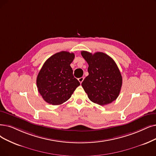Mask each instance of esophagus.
<instances>
[{"label":"esophagus","instance_id":"obj_1","mask_svg":"<svg viewBox=\"0 0 156 156\" xmlns=\"http://www.w3.org/2000/svg\"><path fill=\"white\" fill-rule=\"evenodd\" d=\"M83 80H84V77H80V78H79L78 79V80H79V83H80V84H81L82 83V82L83 81Z\"/></svg>","mask_w":156,"mask_h":156}]
</instances>
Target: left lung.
Returning <instances> with one entry per match:
<instances>
[{
    "label": "left lung",
    "mask_w": 156,
    "mask_h": 156,
    "mask_svg": "<svg viewBox=\"0 0 156 156\" xmlns=\"http://www.w3.org/2000/svg\"><path fill=\"white\" fill-rule=\"evenodd\" d=\"M81 55L89 65V75L81 84L89 99L101 105L115 101L121 90L122 77L115 61L100 52L92 54L81 51Z\"/></svg>",
    "instance_id": "8db88e82"
}]
</instances>
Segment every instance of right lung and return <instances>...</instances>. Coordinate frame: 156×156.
I'll use <instances>...</instances> for the list:
<instances>
[{
  "label": "right lung",
  "mask_w": 156,
  "mask_h": 156,
  "mask_svg": "<svg viewBox=\"0 0 156 156\" xmlns=\"http://www.w3.org/2000/svg\"><path fill=\"white\" fill-rule=\"evenodd\" d=\"M74 58L73 53L61 51L52 55L43 64L37 76L36 84L47 103L60 105L65 102L80 85L70 66Z\"/></svg>",
  "instance_id": "obj_1"
}]
</instances>
